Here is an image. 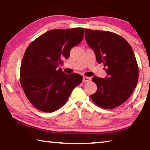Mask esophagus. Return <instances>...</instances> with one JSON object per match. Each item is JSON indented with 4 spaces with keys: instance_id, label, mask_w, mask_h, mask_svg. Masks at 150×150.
<instances>
[{
    "instance_id": "34e87169",
    "label": "esophagus",
    "mask_w": 150,
    "mask_h": 150,
    "mask_svg": "<svg viewBox=\"0 0 150 150\" xmlns=\"http://www.w3.org/2000/svg\"><path fill=\"white\" fill-rule=\"evenodd\" d=\"M83 82H88V81H91V77H83Z\"/></svg>"
}]
</instances>
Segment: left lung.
I'll return each instance as SVG.
<instances>
[{
    "label": "left lung",
    "mask_w": 150,
    "mask_h": 150,
    "mask_svg": "<svg viewBox=\"0 0 150 150\" xmlns=\"http://www.w3.org/2000/svg\"><path fill=\"white\" fill-rule=\"evenodd\" d=\"M85 38L103 63L106 78L94 76L97 91L91 95L94 103L106 109L121 105L130 97L138 81V66L131 45L115 33L85 29Z\"/></svg>",
    "instance_id": "8db88e82"
}]
</instances>
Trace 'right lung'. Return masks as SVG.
Masks as SVG:
<instances>
[{"label": "right lung", "instance_id": "1", "mask_svg": "<svg viewBox=\"0 0 150 150\" xmlns=\"http://www.w3.org/2000/svg\"><path fill=\"white\" fill-rule=\"evenodd\" d=\"M85 29L52 30L27 47L20 67V82L28 99L38 110L52 112L67 102L75 87L82 82L77 73L67 75L57 67L70 51L82 41Z\"/></svg>", "mask_w": 150, "mask_h": 150}]
</instances>
